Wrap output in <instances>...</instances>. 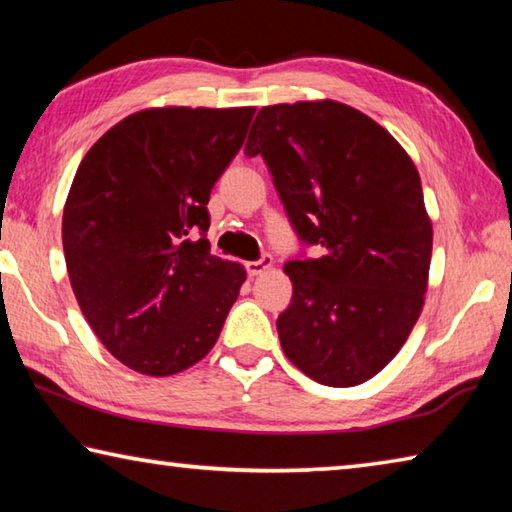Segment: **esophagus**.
Segmentation results:
<instances>
[{
	"instance_id": "1",
	"label": "esophagus",
	"mask_w": 512,
	"mask_h": 512,
	"mask_svg": "<svg viewBox=\"0 0 512 512\" xmlns=\"http://www.w3.org/2000/svg\"><path fill=\"white\" fill-rule=\"evenodd\" d=\"M271 266H273V257L271 255H262V257L257 259V262H246V271H248L250 277H255V275L266 273Z\"/></svg>"
}]
</instances>
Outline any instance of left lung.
Wrapping results in <instances>:
<instances>
[{
    "instance_id": "left-lung-1",
    "label": "left lung",
    "mask_w": 512,
    "mask_h": 512,
    "mask_svg": "<svg viewBox=\"0 0 512 512\" xmlns=\"http://www.w3.org/2000/svg\"><path fill=\"white\" fill-rule=\"evenodd\" d=\"M246 155H262L298 237L323 248L284 264V354L318 384H363L400 352L424 305L433 228L418 169L384 126L332 99L264 106Z\"/></svg>"
}]
</instances>
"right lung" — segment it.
<instances>
[{"label": "right lung", "instance_id": "obj_1", "mask_svg": "<svg viewBox=\"0 0 512 512\" xmlns=\"http://www.w3.org/2000/svg\"><path fill=\"white\" fill-rule=\"evenodd\" d=\"M255 108L133 112L85 153L63 210L74 296L112 357L149 377L192 368L219 339L246 268L210 255L207 201Z\"/></svg>", "mask_w": 512, "mask_h": 512}]
</instances>
